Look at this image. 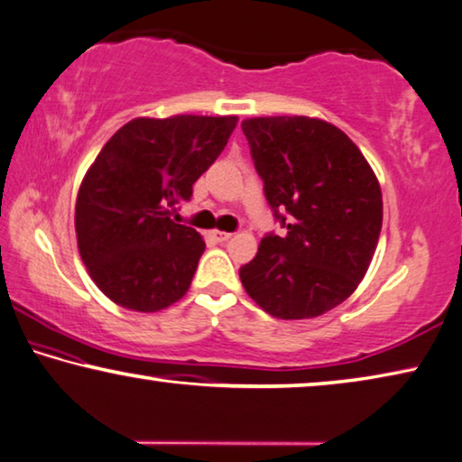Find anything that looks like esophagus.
<instances>
[{"label":"esophagus","instance_id":"1","mask_svg":"<svg viewBox=\"0 0 462 462\" xmlns=\"http://www.w3.org/2000/svg\"><path fill=\"white\" fill-rule=\"evenodd\" d=\"M211 236H213V238H216V240H217V243H226V240H230V236H232V234H230V232H217V230H216V232H213V234H211Z\"/></svg>","mask_w":462,"mask_h":462}]
</instances>
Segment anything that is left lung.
Returning a JSON list of instances; mask_svg holds the SVG:
<instances>
[{"label":"left lung","mask_w":462,"mask_h":462,"mask_svg":"<svg viewBox=\"0 0 462 462\" xmlns=\"http://www.w3.org/2000/svg\"><path fill=\"white\" fill-rule=\"evenodd\" d=\"M275 222L240 282L265 313L307 319L346 300L374 257L382 190L340 128L305 116L243 122Z\"/></svg>","instance_id":"8db88e82"}]
</instances>
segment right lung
Here are the masks:
<instances>
[{"label": "right lung", "instance_id": "right-lung-1", "mask_svg": "<svg viewBox=\"0 0 462 462\" xmlns=\"http://www.w3.org/2000/svg\"><path fill=\"white\" fill-rule=\"evenodd\" d=\"M236 116L136 118L88 168L77 199L82 263L107 299L153 313L187 294L205 243L171 211L217 160Z\"/></svg>", "mask_w": 462, "mask_h": 462}]
</instances>
